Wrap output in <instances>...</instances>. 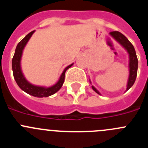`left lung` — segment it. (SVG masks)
I'll list each match as a JSON object with an SVG mask.
<instances>
[{"instance_id":"8db88e82","label":"left lung","mask_w":148,"mask_h":148,"mask_svg":"<svg viewBox=\"0 0 148 148\" xmlns=\"http://www.w3.org/2000/svg\"><path fill=\"white\" fill-rule=\"evenodd\" d=\"M110 34L114 38L116 41L119 42L127 50L128 53H129L130 74L129 78H128V85H127V91L134 85V82L136 81V75H137L138 59L137 56H136V51H135V49H134V47L133 46V45L130 42L129 40H128L123 34H121L119 32H116V31H114V32H111ZM92 87L93 90H94L95 92H97V94L99 95H101L100 92H99L98 91H97L94 86H92Z\"/></svg>"}]
</instances>
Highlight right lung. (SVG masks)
<instances>
[{"instance_id": "right-lung-1", "label": "right lung", "mask_w": 148, "mask_h": 148, "mask_svg": "<svg viewBox=\"0 0 148 148\" xmlns=\"http://www.w3.org/2000/svg\"><path fill=\"white\" fill-rule=\"evenodd\" d=\"M34 31L30 32L28 34H27L25 37L17 44V47L15 49V52H14V56L12 58V70H13V75L15 79L16 83L19 86V87L25 92L28 94L31 95L32 96L37 97H46L48 96H51L52 95L55 94L56 92H57L58 91L61 89L62 86L64 81V75H65V72L67 69L70 68L71 67L73 64L69 65L68 67H67L64 69V70L62 73V75H61L60 78H59V81L56 84L53 86H51V87L45 88V87H42V86H34V85L28 83L25 77L23 76V73H22L21 68H20V59H21L22 53H23V51L24 47L25 46L26 43L31 38L32 35Z\"/></svg>"}]
</instances>
